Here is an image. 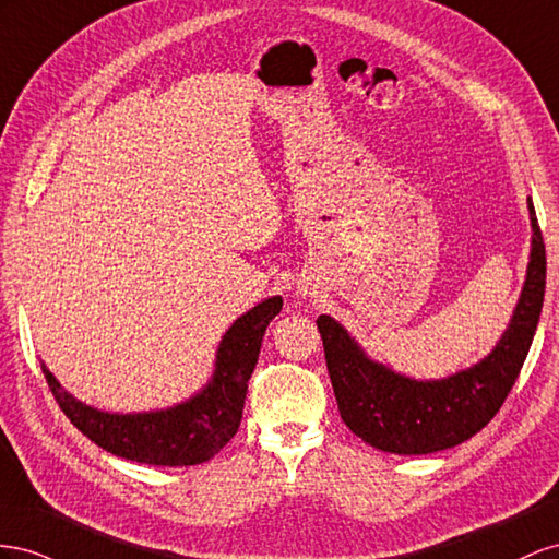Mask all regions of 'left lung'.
I'll return each mask as SVG.
<instances>
[{"mask_svg": "<svg viewBox=\"0 0 559 559\" xmlns=\"http://www.w3.org/2000/svg\"><path fill=\"white\" fill-rule=\"evenodd\" d=\"M532 252L520 299L501 340L473 368L444 379H412L372 360L330 316H318L330 381L344 424L391 454L450 450L483 430L503 405L530 354L546 293V246L532 199Z\"/></svg>", "mask_w": 559, "mask_h": 559, "instance_id": "8db88e82", "label": "left lung"}]
</instances>
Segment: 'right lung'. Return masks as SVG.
<instances>
[{
    "label": "right lung",
    "mask_w": 559,
    "mask_h": 559,
    "mask_svg": "<svg viewBox=\"0 0 559 559\" xmlns=\"http://www.w3.org/2000/svg\"><path fill=\"white\" fill-rule=\"evenodd\" d=\"M281 309L283 299L276 295L236 318L217 346L209 384L166 409H95L62 389L44 362L41 370L66 417L105 452L150 466H197L213 459L241 426L248 379L258 365L266 325Z\"/></svg>",
    "instance_id": "right-lung-1"
}]
</instances>
